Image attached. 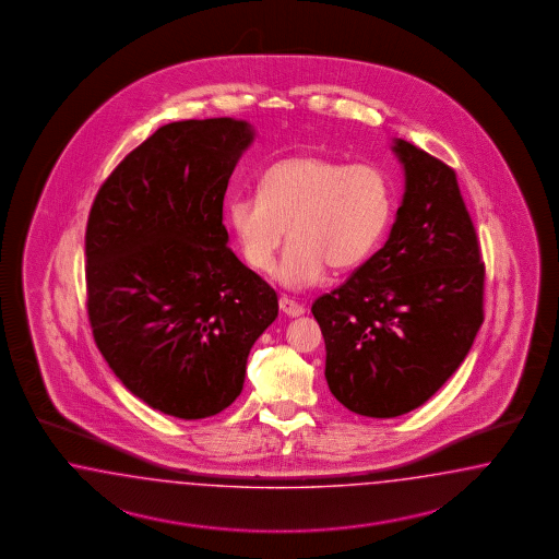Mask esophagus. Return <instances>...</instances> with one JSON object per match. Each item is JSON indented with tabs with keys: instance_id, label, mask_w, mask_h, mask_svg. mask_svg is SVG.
<instances>
[{
	"instance_id": "1",
	"label": "esophagus",
	"mask_w": 559,
	"mask_h": 559,
	"mask_svg": "<svg viewBox=\"0 0 559 559\" xmlns=\"http://www.w3.org/2000/svg\"><path fill=\"white\" fill-rule=\"evenodd\" d=\"M278 305H281V311H283L285 316H288V318H299V316H304L305 313L304 305H299L297 301L288 299V297H281Z\"/></svg>"
}]
</instances>
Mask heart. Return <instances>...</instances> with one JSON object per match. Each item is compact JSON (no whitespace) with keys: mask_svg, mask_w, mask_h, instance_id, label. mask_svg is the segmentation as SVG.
Returning <instances> with one entry per match:
<instances>
[{"mask_svg":"<svg viewBox=\"0 0 559 559\" xmlns=\"http://www.w3.org/2000/svg\"><path fill=\"white\" fill-rule=\"evenodd\" d=\"M393 206L383 169L299 153L264 169L258 197H236L227 219L243 260L258 272L271 271L287 229L290 243L276 281L305 288L325 266L346 272L369 260L390 229Z\"/></svg>","mask_w":559,"mask_h":559,"instance_id":"1","label":"heart"}]
</instances>
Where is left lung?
Instances as JSON below:
<instances>
[{
    "label": "left lung",
    "mask_w": 559,
    "mask_h": 559,
    "mask_svg": "<svg viewBox=\"0 0 559 559\" xmlns=\"http://www.w3.org/2000/svg\"><path fill=\"white\" fill-rule=\"evenodd\" d=\"M406 190L385 246L311 313L325 381L369 418L423 406L457 371L484 322V262L455 171L404 139Z\"/></svg>",
    "instance_id": "left-lung-1"
}]
</instances>
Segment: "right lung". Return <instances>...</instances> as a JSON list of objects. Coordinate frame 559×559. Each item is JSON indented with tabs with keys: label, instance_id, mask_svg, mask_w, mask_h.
I'll return each mask as SVG.
<instances>
[{
	"label": "right lung",
	"instance_id": "1",
	"mask_svg": "<svg viewBox=\"0 0 559 559\" xmlns=\"http://www.w3.org/2000/svg\"><path fill=\"white\" fill-rule=\"evenodd\" d=\"M250 122L159 127L102 185L85 229L87 316L122 385L153 409L199 420L243 390L274 288L227 246L223 199Z\"/></svg>",
	"mask_w": 559,
	"mask_h": 559
}]
</instances>
